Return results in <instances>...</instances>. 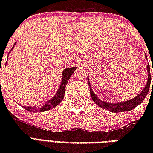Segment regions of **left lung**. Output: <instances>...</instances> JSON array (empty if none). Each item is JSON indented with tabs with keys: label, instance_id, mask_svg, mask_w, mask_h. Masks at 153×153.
I'll list each match as a JSON object with an SVG mask.
<instances>
[{
	"label": "left lung",
	"instance_id": "obj_1",
	"mask_svg": "<svg viewBox=\"0 0 153 153\" xmlns=\"http://www.w3.org/2000/svg\"><path fill=\"white\" fill-rule=\"evenodd\" d=\"M147 59V56H145ZM147 71L148 74H149V78H148V82L146 84V86L145 89L143 90L142 92H140L139 94V95L137 96L136 98L131 99L128 101H125L122 102H118V103H108V102H102L99 98H98L97 95L94 93L93 91L91 90V86L89 82V78L87 79L88 80V84L90 86V89H91V98L93 99V101L95 102L96 104L99 105L100 107L103 108L104 109L109 110L113 113H120V112H127L130 111L133 109H134L136 106H137L138 105H140L143 100L145 99V98L147 95L148 92L149 91L150 84H151V73H150V67L149 65H147ZM152 72H153V67H152ZM153 88V85H152Z\"/></svg>",
	"mask_w": 153,
	"mask_h": 153
}]
</instances>
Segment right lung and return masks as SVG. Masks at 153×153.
Instances as JSON below:
<instances>
[{
  "instance_id": "1",
  "label": "right lung",
  "mask_w": 153,
  "mask_h": 153,
  "mask_svg": "<svg viewBox=\"0 0 153 153\" xmlns=\"http://www.w3.org/2000/svg\"><path fill=\"white\" fill-rule=\"evenodd\" d=\"M76 69V67H71V68H66L63 70L62 71V82H61V85H60L59 88L58 90L57 93L55 94V95L51 98V100L47 102L44 105L39 108V109H36L35 107H28V106H23L25 109H27V111L33 112V113H36V112H44L48 109H51V108L57 106L59 104L61 101L63 99L65 93V87L66 85L68 82V80L70 79L71 74L74 73V71Z\"/></svg>"
}]
</instances>
